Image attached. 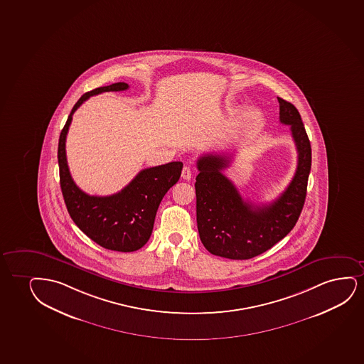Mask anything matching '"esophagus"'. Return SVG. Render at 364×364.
I'll list each match as a JSON object with an SVG mask.
<instances>
[{
	"mask_svg": "<svg viewBox=\"0 0 364 364\" xmlns=\"http://www.w3.org/2000/svg\"><path fill=\"white\" fill-rule=\"evenodd\" d=\"M182 178L186 181H189L192 178V171L187 166H184L183 170H182Z\"/></svg>",
	"mask_w": 364,
	"mask_h": 364,
	"instance_id": "34e87169",
	"label": "esophagus"
}]
</instances>
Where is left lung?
Wrapping results in <instances>:
<instances>
[{
    "label": "left lung",
    "instance_id": "8db88e82",
    "mask_svg": "<svg viewBox=\"0 0 364 364\" xmlns=\"http://www.w3.org/2000/svg\"><path fill=\"white\" fill-rule=\"evenodd\" d=\"M279 120L290 125L298 151V166L286 191L261 207L245 202L223 170L230 165L226 155L207 154L199 157L196 178L197 225L199 237L209 252L249 259L266 252L289 234L299 219L306 197L311 168V146L299 112L278 97Z\"/></svg>",
    "mask_w": 364,
    "mask_h": 364
}]
</instances>
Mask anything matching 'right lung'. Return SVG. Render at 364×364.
Returning <instances> with one entry per match:
<instances>
[{"instance_id": "1", "label": "right lung", "mask_w": 364, "mask_h": 364, "mask_svg": "<svg viewBox=\"0 0 364 364\" xmlns=\"http://www.w3.org/2000/svg\"><path fill=\"white\" fill-rule=\"evenodd\" d=\"M128 88V83L117 82L85 93L70 113L58 147L61 192L70 217L96 244L119 252H133L146 244L151 236L157 208L167 191L180 180L183 164L173 161L145 168L118 193L106 197L90 196L78 188L70 175L65 141L73 114L83 102L102 92Z\"/></svg>"}]
</instances>
